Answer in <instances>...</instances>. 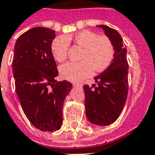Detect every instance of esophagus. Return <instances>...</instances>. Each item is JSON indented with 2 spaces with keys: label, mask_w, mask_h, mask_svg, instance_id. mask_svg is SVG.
I'll use <instances>...</instances> for the list:
<instances>
[{
  "label": "esophagus",
  "mask_w": 155,
  "mask_h": 155,
  "mask_svg": "<svg viewBox=\"0 0 155 155\" xmlns=\"http://www.w3.org/2000/svg\"><path fill=\"white\" fill-rule=\"evenodd\" d=\"M73 86L75 87H79V88H80V87H82V85L81 84H74Z\"/></svg>",
  "instance_id": "obj_1"
}]
</instances>
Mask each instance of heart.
Segmentation results:
<instances>
[{
  "instance_id": "1",
  "label": "heart",
  "mask_w": 155,
  "mask_h": 155,
  "mask_svg": "<svg viewBox=\"0 0 155 155\" xmlns=\"http://www.w3.org/2000/svg\"><path fill=\"white\" fill-rule=\"evenodd\" d=\"M73 41L83 48L80 62H68L60 67V75L71 82H80L93 73H101L109 68L114 49L110 39L99 36L89 30H83L73 36H58L51 43V52L58 62L66 60L69 49V41Z\"/></svg>"
}]
</instances>
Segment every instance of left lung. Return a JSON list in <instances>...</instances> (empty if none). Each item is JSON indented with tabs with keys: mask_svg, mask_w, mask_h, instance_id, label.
Masks as SVG:
<instances>
[{
	"mask_svg": "<svg viewBox=\"0 0 155 155\" xmlns=\"http://www.w3.org/2000/svg\"><path fill=\"white\" fill-rule=\"evenodd\" d=\"M98 27L104 30L115 51L109 68L95 77L97 85H84L85 108L91 123L107 126L119 118L125 105L128 94V62L120 34L106 25Z\"/></svg>",
	"mask_w": 155,
	"mask_h": 155,
	"instance_id": "left-lung-1",
	"label": "left lung"
}]
</instances>
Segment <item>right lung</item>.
Wrapping results in <instances>:
<instances>
[{
	"label": "right lung",
	"mask_w": 155,
	"mask_h": 155,
	"mask_svg": "<svg viewBox=\"0 0 155 155\" xmlns=\"http://www.w3.org/2000/svg\"><path fill=\"white\" fill-rule=\"evenodd\" d=\"M55 31L44 27L19 36L12 67L16 95L25 115L37 129L52 132L63 123V104L71 84L57 82L59 71L51 52Z\"/></svg>",
	"instance_id": "1"
}]
</instances>
